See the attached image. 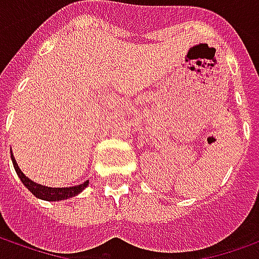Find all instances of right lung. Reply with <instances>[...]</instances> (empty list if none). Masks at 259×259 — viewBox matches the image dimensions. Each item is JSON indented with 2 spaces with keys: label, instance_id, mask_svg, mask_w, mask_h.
<instances>
[{
  "label": "right lung",
  "instance_id": "right-lung-1",
  "mask_svg": "<svg viewBox=\"0 0 259 259\" xmlns=\"http://www.w3.org/2000/svg\"><path fill=\"white\" fill-rule=\"evenodd\" d=\"M11 158H12V163H14V167H15L17 175L19 176L21 182L31 190L32 194H35L36 197L42 199V200H65V199H69V197H73V196L78 194L81 190H84V187H87V185H89V181L84 182V183H81V185H78V186L73 187H46L42 186V185H36V183H33L32 181H29V179L21 172V169L18 166L17 160L14 158V155H12Z\"/></svg>",
  "mask_w": 259,
  "mask_h": 259
}]
</instances>
